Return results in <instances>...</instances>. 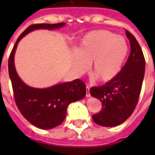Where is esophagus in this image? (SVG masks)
I'll return each mask as SVG.
<instances>
[{"mask_svg": "<svg viewBox=\"0 0 155 155\" xmlns=\"http://www.w3.org/2000/svg\"><path fill=\"white\" fill-rule=\"evenodd\" d=\"M91 96V94H90V87L89 86H86V97H90Z\"/></svg>", "mask_w": 155, "mask_h": 155, "instance_id": "obj_1", "label": "esophagus"}]
</instances>
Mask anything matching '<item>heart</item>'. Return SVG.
Returning a JSON list of instances; mask_svg holds the SVG:
<instances>
[{
    "mask_svg": "<svg viewBox=\"0 0 155 155\" xmlns=\"http://www.w3.org/2000/svg\"><path fill=\"white\" fill-rule=\"evenodd\" d=\"M128 53L124 39L109 31H94L81 41L74 54V68L84 73L91 64V74L96 81L107 82L120 73Z\"/></svg>",
    "mask_w": 155,
    "mask_h": 155,
    "instance_id": "1",
    "label": "heart"
}]
</instances>
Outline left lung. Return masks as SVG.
<instances>
[{"label":"left lung","mask_w":155,"mask_h":155,"mask_svg":"<svg viewBox=\"0 0 155 155\" xmlns=\"http://www.w3.org/2000/svg\"><path fill=\"white\" fill-rule=\"evenodd\" d=\"M130 43V54L116 76L102 86L92 87L90 93L102 103V109L93 114L94 123L114 127L124 122L136 107L143 84L145 60L140 44L130 31H125Z\"/></svg>","instance_id":"1"}]
</instances>
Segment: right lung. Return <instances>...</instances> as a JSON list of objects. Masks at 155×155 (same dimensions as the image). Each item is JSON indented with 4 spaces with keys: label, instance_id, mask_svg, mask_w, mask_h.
I'll return each mask as SVG.
<instances>
[{
    "label": "right lung",
    "instance_id": "add662e5",
    "mask_svg": "<svg viewBox=\"0 0 155 155\" xmlns=\"http://www.w3.org/2000/svg\"><path fill=\"white\" fill-rule=\"evenodd\" d=\"M64 25V22H61L30 25L18 37L9 57V76L12 81L15 104L22 115L30 123L42 130L54 128L64 121L68 105L85 96V84L80 79H76L71 82L61 83L45 89L30 87L20 79L16 73L14 54L19 41L29 32L38 29L54 30Z\"/></svg>",
    "mask_w": 155,
    "mask_h": 155
}]
</instances>
